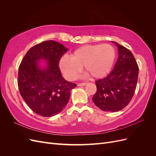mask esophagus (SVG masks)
I'll return each instance as SVG.
<instances>
[{"label":"esophagus","mask_w":156,"mask_h":156,"mask_svg":"<svg viewBox=\"0 0 156 156\" xmlns=\"http://www.w3.org/2000/svg\"><path fill=\"white\" fill-rule=\"evenodd\" d=\"M87 83H78L77 84V86L78 87H83V86H85Z\"/></svg>","instance_id":"1"}]
</instances>
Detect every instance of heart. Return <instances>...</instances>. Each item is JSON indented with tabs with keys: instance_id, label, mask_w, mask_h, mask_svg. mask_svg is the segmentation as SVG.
I'll list each match as a JSON object with an SVG mask.
<instances>
[{
	"instance_id": "1",
	"label": "heart",
	"mask_w": 156,
	"mask_h": 156,
	"mask_svg": "<svg viewBox=\"0 0 156 156\" xmlns=\"http://www.w3.org/2000/svg\"><path fill=\"white\" fill-rule=\"evenodd\" d=\"M116 58V50L109 44L87 45L81 47L60 60L59 66L68 80L76 78L84 66V71L94 78H101L108 73Z\"/></svg>"
}]
</instances>
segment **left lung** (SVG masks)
I'll return each instance as SVG.
<instances>
[{"label": "left lung", "mask_w": 156, "mask_h": 156, "mask_svg": "<svg viewBox=\"0 0 156 156\" xmlns=\"http://www.w3.org/2000/svg\"><path fill=\"white\" fill-rule=\"evenodd\" d=\"M119 51L115 68L107 76L96 81L92 101L103 111L116 112L129 104L138 81L139 66L133 53L115 42Z\"/></svg>", "instance_id": "8db88e82"}]
</instances>
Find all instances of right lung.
<instances>
[{"label":"right lung","mask_w":156,"mask_h":156,"mask_svg":"<svg viewBox=\"0 0 156 156\" xmlns=\"http://www.w3.org/2000/svg\"><path fill=\"white\" fill-rule=\"evenodd\" d=\"M68 49L53 40L33 46L19 67L17 84L21 96L36 114L50 117L58 114L67 105L70 90L77 86L62 77L59 62ZM48 60V66L41 69L37 61Z\"/></svg>","instance_id":"add662e5"}]
</instances>
